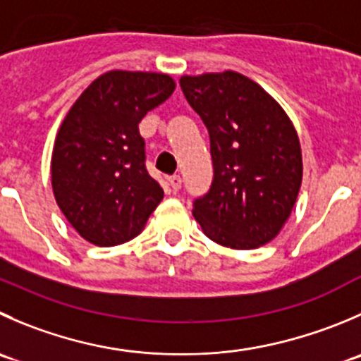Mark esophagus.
I'll list each match as a JSON object with an SVG mask.
<instances>
[{
  "mask_svg": "<svg viewBox=\"0 0 361 361\" xmlns=\"http://www.w3.org/2000/svg\"><path fill=\"white\" fill-rule=\"evenodd\" d=\"M167 181H169L171 188H173L174 192H178L181 188V176H180V174H173V176L167 178Z\"/></svg>",
  "mask_w": 361,
  "mask_h": 361,
  "instance_id": "esophagus-1",
  "label": "esophagus"
}]
</instances>
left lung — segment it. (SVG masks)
Segmentation results:
<instances>
[{"instance_id": "8db88e82", "label": "left lung", "mask_w": 361, "mask_h": 361, "mask_svg": "<svg viewBox=\"0 0 361 361\" xmlns=\"http://www.w3.org/2000/svg\"><path fill=\"white\" fill-rule=\"evenodd\" d=\"M181 92L209 134L212 187L194 201L209 240L250 250L274 240L302 185V149L288 114L238 72L185 75Z\"/></svg>"}]
</instances>
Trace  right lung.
<instances>
[{
	"label": "right lung",
	"mask_w": 361,
	"mask_h": 361,
	"mask_svg": "<svg viewBox=\"0 0 361 361\" xmlns=\"http://www.w3.org/2000/svg\"><path fill=\"white\" fill-rule=\"evenodd\" d=\"M174 92L166 73L113 70L66 114L51 173L56 202L90 243L113 247L141 233L164 190L146 169L139 123Z\"/></svg>",
	"instance_id": "add662e5"
}]
</instances>
